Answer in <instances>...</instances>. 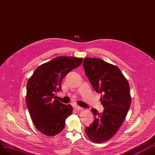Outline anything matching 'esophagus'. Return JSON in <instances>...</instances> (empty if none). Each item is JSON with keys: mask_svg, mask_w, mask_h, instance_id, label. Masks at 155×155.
<instances>
[{"mask_svg": "<svg viewBox=\"0 0 155 155\" xmlns=\"http://www.w3.org/2000/svg\"><path fill=\"white\" fill-rule=\"evenodd\" d=\"M74 108L75 109V110H77V111H81V110H82V108L78 107V106H74Z\"/></svg>", "mask_w": 155, "mask_h": 155, "instance_id": "esophagus-1", "label": "esophagus"}]
</instances>
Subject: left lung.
Here are the masks:
<instances>
[{
	"mask_svg": "<svg viewBox=\"0 0 155 155\" xmlns=\"http://www.w3.org/2000/svg\"><path fill=\"white\" fill-rule=\"evenodd\" d=\"M83 65L94 89L102 94L104 107L102 114L91 109L94 121L85 131L93 142L103 143L112 138L125 119L131 104L129 84L118 67L101 59L86 58Z\"/></svg>",
	"mask_w": 155,
	"mask_h": 155,
	"instance_id": "obj_1",
	"label": "left lung"
}]
</instances>
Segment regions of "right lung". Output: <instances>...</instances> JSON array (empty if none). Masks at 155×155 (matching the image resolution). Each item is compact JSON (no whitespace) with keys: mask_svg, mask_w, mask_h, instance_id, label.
<instances>
[{"mask_svg":"<svg viewBox=\"0 0 155 155\" xmlns=\"http://www.w3.org/2000/svg\"><path fill=\"white\" fill-rule=\"evenodd\" d=\"M83 58L58 56L35 70L26 85V103L36 129L43 134L54 136L64 129L65 120L72 114L71 104L56 100L64 77L78 68Z\"/></svg>","mask_w":155,"mask_h":155,"instance_id":"obj_1","label":"right lung"}]
</instances>
